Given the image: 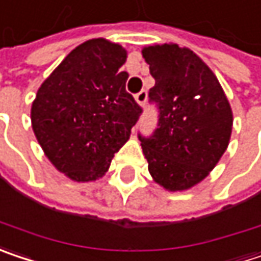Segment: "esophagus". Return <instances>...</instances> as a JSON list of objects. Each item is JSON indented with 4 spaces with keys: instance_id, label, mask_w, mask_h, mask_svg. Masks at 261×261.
<instances>
[{
    "instance_id": "esophagus-1",
    "label": "esophagus",
    "mask_w": 261,
    "mask_h": 261,
    "mask_svg": "<svg viewBox=\"0 0 261 261\" xmlns=\"http://www.w3.org/2000/svg\"><path fill=\"white\" fill-rule=\"evenodd\" d=\"M146 100H148V92H146L145 89H142L140 92L136 94V101H137L140 106H143V105L146 103Z\"/></svg>"
}]
</instances>
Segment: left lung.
<instances>
[{
    "mask_svg": "<svg viewBox=\"0 0 261 261\" xmlns=\"http://www.w3.org/2000/svg\"><path fill=\"white\" fill-rule=\"evenodd\" d=\"M142 54L155 79L149 103L158 110L154 133H139L149 173L166 190H188L206 178L225 152L231 109L218 79L193 50L155 44Z\"/></svg>",
    "mask_w": 261,
    "mask_h": 261,
    "instance_id": "8db88e82",
    "label": "left lung"
}]
</instances>
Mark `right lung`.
<instances>
[{"label":"right lung","instance_id":"add662e5","mask_svg":"<svg viewBox=\"0 0 261 261\" xmlns=\"http://www.w3.org/2000/svg\"><path fill=\"white\" fill-rule=\"evenodd\" d=\"M122 46L105 38L71 50L43 82L31 109L33 130L50 163L77 182L103 176L143 109L127 92Z\"/></svg>","mask_w":261,"mask_h":261}]
</instances>
